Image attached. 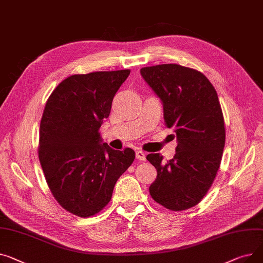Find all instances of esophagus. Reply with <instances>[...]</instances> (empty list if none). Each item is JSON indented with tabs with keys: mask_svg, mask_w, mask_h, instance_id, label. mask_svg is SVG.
Wrapping results in <instances>:
<instances>
[{
	"mask_svg": "<svg viewBox=\"0 0 263 263\" xmlns=\"http://www.w3.org/2000/svg\"><path fill=\"white\" fill-rule=\"evenodd\" d=\"M136 157H137V159H139V160L145 161V160H146V154H145L143 151L139 149V151L136 152Z\"/></svg>",
	"mask_w": 263,
	"mask_h": 263,
	"instance_id": "1",
	"label": "esophagus"
}]
</instances>
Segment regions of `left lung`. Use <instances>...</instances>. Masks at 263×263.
Returning <instances> with one entry per match:
<instances>
[{
	"label": "left lung",
	"mask_w": 263,
	"mask_h": 263,
	"mask_svg": "<svg viewBox=\"0 0 263 263\" xmlns=\"http://www.w3.org/2000/svg\"><path fill=\"white\" fill-rule=\"evenodd\" d=\"M140 73L161 100L165 125L177 139L171 160L162 161L160 154L146 156L157 170L151 196L172 211L189 209L206 195L222 160L225 126L217 91L203 73L176 64Z\"/></svg>",
	"instance_id": "obj_1"
}]
</instances>
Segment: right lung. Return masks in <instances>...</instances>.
Listing matches in <instances>:
<instances>
[{
  "mask_svg": "<svg viewBox=\"0 0 263 263\" xmlns=\"http://www.w3.org/2000/svg\"><path fill=\"white\" fill-rule=\"evenodd\" d=\"M129 70L75 74L61 82L45 104L39 160L49 188L67 211L82 218L100 212L112 196L135 152L112 149L99 129Z\"/></svg>",
  "mask_w": 263,
  "mask_h": 263,
  "instance_id": "right-lung-1",
  "label": "right lung"
}]
</instances>
